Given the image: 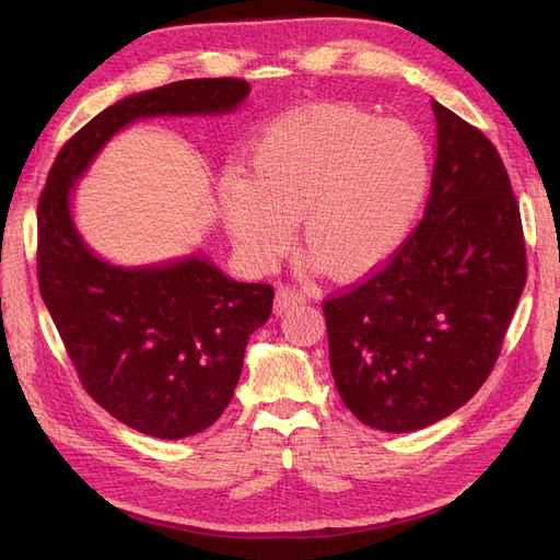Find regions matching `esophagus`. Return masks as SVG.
Segmentation results:
<instances>
[{
  "label": "esophagus",
  "instance_id": "esophagus-1",
  "mask_svg": "<svg viewBox=\"0 0 560 560\" xmlns=\"http://www.w3.org/2000/svg\"><path fill=\"white\" fill-rule=\"evenodd\" d=\"M301 303H306V296L294 292V290H280L276 294V303H273V311L276 315H284L290 308L294 306H301Z\"/></svg>",
  "mask_w": 560,
  "mask_h": 560
}]
</instances>
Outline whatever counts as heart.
Instances as JSON below:
<instances>
[{
  "instance_id": "obj_1",
  "label": "heart",
  "mask_w": 560,
  "mask_h": 560,
  "mask_svg": "<svg viewBox=\"0 0 560 560\" xmlns=\"http://www.w3.org/2000/svg\"><path fill=\"white\" fill-rule=\"evenodd\" d=\"M430 177V149L416 128L322 103L268 124L252 144L247 175H226L219 202L249 268L273 266L299 222L315 266L354 282L401 249Z\"/></svg>"
}]
</instances>
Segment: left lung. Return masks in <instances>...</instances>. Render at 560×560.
Listing matches in <instances>:
<instances>
[{
	"instance_id": "1",
	"label": "left lung",
	"mask_w": 560,
	"mask_h": 560,
	"mask_svg": "<svg viewBox=\"0 0 560 560\" xmlns=\"http://www.w3.org/2000/svg\"><path fill=\"white\" fill-rule=\"evenodd\" d=\"M425 217L374 278L325 301L338 395L364 425L413 432L467 404L525 284L516 196L498 149L444 105Z\"/></svg>"
}]
</instances>
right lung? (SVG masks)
Returning a JSON list of instances; mask_svg holds the SVG:
<instances>
[{"label": "right lung", "instance_id": "right-lung-1", "mask_svg": "<svg viewBox=\"0 0 560 560\" xmlns=\"http://www.w3.org/2000/svg\"><path fill=\"white\" fill-rule=\"evenodd\" d=\"M247 95L243 79H186L118 100L60 149L39 198V290L67 354L89 395L149 436H191L224 413L273 287L233 280L200 252L147 266L103 259L77 229V182L140 118L222 116Z\"/></svg>", "mask_w": 560, "mask_h": 560}]
</instances>
